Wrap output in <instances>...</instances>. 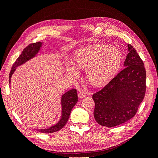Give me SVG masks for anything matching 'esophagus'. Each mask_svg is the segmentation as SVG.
I'll list each match as a JSON object with an SVG mask.
<instances>
[{
    "mask_svg": "<svg viewBox=\"0 0 158 158\" xmlns=\"http://www.w3.org/2000/svg\"><path fill=\"white\" fill-rule=\"evenodd\" d=\"M85 95H86V94H85V93L84 92H83V91H81V92H80L78 94V97L80 99H82V98H85Z\"/></svg>",
    "mask_w": 158,
    "mask_h": 158,
    "instance_id": "esophagus-1",
    "label": "esophagus"
}]
</instances>
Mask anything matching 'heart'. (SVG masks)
Wrapping results in <instances>:
<instances>
[{"instance_id": "obj_1", "label": "heart", "mask_w": 158, "mask_h": 158, "mask_svg": "<svg viewBox=\"0 0 158 158\" xmlns=\"http://www.w3.org/2000/svg\"><path fill=\"white\" fill-rule=\"evenodd\" d=\"M74 65L66 64L67 73L74 76L78 74L77 69H87L89 82L95 86L108 82L117 70L121 60L119 49L113 45L95 44L76 51Z\"/></svg>"}]
</instances>
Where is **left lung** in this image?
<instances>
[{
	"instance_id": "left-lung-1",
	"label": "left lung",
	"mask_w": 158,
	"mask_h": 158,
	"mask_svg": "<svg viewBox=\"0 0 158 158\" xmlns=\"http://www.w3.org/2000/svg\"><path fill=\"white\" fill-rule=\"evenodd\" d=\"M128 53L120 73L92 98L94 116L100 125L113 127L135 115L146 93V69L136 51L128 44Z\"/></svg>"
}]
</instances>
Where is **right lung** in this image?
Returning a JSON list of instances; mask_svg holds the SVG:
<instances>
[{"label": "right lung", "mask_w": 158, "mask_h": 158, "mask_svg": "<svg viewBox=\"0 0 158 158\" xmlns=\"http://www.w3.org/2000/svg\"><path fill=\"white\" fill-rule=\"evenodd\" d=\"M43 45L41 42H37L34 44H31L23 50L22 54L16 59L15 63H14L12 69L9 74V84H10L12 76L16 70V67L24 64L27 60L31 59L35 57L39 52L41 47ZM78 102V94L76 89H73L68 91L64 94L62 95L61 98V107L62 113L60 121L53 126L48 128L45 129H37V131L41 133H52L59 130L63 128L66 123H67L70 114L73 107Z\"/></svg>", "instance_id": "right-lung-1"}]
</instances>
